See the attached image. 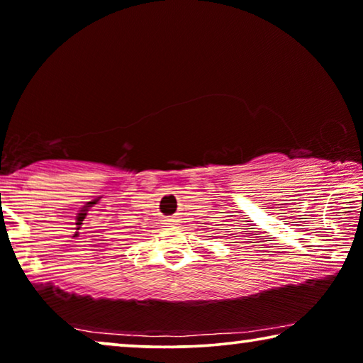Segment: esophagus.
I'll return each instance as SVG.
<instances>
[{
  "label": "esophagus",
  "mask_w": 363,
  "mask_h": 363,
  "mask_svg": "<svg viewBox=\"0 0 363 363\" xmlns=\"http://www.w3.org/2000/svg\"><path fill=\"white\" fill-rule=\"evenodd\" d=\"M165 222H169V225H178V223H180V218H178V217H170Z\"/></svg>",
  "instance_id": "obj_1"
}]
</instances>
